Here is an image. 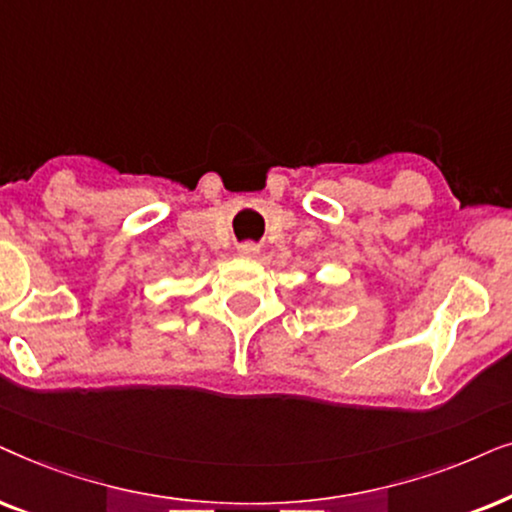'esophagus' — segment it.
Here are the masks:
<instances>
[{"mask_svg": "<svg viewBox=\"0 0 512 512\" xmlns=\"http://www.w3.org/2000/svg\"><path fill=\"white\" fill-rule=\"evenodd\" d=\"M238 255H243V257H257V255H260V248H257L255 243H243L241 248H238Z\"/></svg>", "mask_w": 512, "mask_h": 512, "instance_id": "1", "label": "esophagus"}]
</instances>
